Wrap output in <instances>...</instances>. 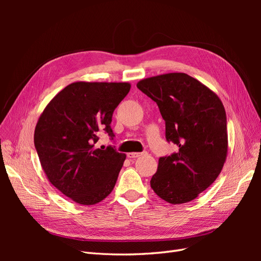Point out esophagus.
Listing matches in <instances>:
<instances>
[{
    "instance_id": "esophagus-1",
    "label": "esophagus",
    "mask_w": 261,
    "mask_h": 261,
    "mask_svg": "<svg viewBox=\"0 0 261 261\" xmlns=\"http://www.w3.org/2000/svg\"><path fill=\"white\" fill-rule=\"evenodd\" d=\"M140 155H143V153H141V152H129V153H127V156L129 158V159H134V158H138Z\"/></svg>"
}]
</instances>
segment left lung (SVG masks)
<instances>
[{"label": "left lung", "instance_id": "1", "mask_svg": "<svg viewBox=\"0 0 261 261\" xmlns=\"http://www.w3.org/2000/svg\"><path fill=\"white\" fill-rule=\"evenodd\" d=\"M137 88L159 107L165 137L178 151L159 159L150 186L173 204L198 197L217 179L227 155L226 115L222 101L185 73L145 78Z\"/></svg>", "mask_w": 261, "mask_h": 261}]
</instances>
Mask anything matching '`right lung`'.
Wrapping results in <instances>:
<instances>
[{"mask_svg": "<svg viewBox=\"0 0 261 261\" xmlns=\"http://www.w3.org/2000/svg\"><path fill=\"white\" fill-rule=\"evenodd\" d=\"M129 89V83L69 84L39 117L34 141L42 170L77 203L96 204L113 191L126 154L97 148V135L103 129L113 139L112 115Z\"/></svg>", "mask_w": 261, "mask_h": 261, "instance_id": "1", "label": "right lung"}]
</instances>
